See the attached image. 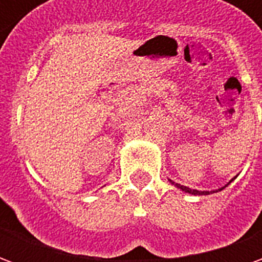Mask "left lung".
I'll return each mask as SVG.
<instances>
[{"label":"left lung","instance_id":"1","mask_svg":"<svg viewBox=\"0 0 262 262\" xmlns=\"http://www.w3.org/2000/svg\"><path fill=\"white\" fill-rule=\"evenodd\" d=\"M171 184H174V185L180 188V189H182V191H185V192H188V193H192V195H209V193H212V192H208V191H198V189H191V188L184 187V185H181V184H176V182H172V181H171Z\"/></svg>","mask_w":262,"mask_h":262}]
</instances>
